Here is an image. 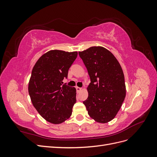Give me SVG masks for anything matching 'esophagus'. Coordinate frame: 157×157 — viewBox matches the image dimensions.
<instances>
[{
	"mask_svg": "<svg viewBox=\"0 0 157 157\" xmlns=\"http://www.w3.org/2000/svg\"><path fill=\"white\" fill-rule=\"evenodd\" d=\"M76 89H77V92H80L82 90V88H80V87H78V86L76 87Z\"/></svg>",
	"mask_w": 157,
	"mask_h": 157,
	"instance_id": "1",
	"label": "esophagus"
}]
</instances>
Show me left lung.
<instances>
[{
	"mask_svg": "<svg viewBox=\"0 0 157 157\" xmlns=\"http://www.w3.org/2000/svg\"><path fill=\"white\" fill-rule=\"evenodd\" d=\"M88 70L91 82L88 97L83 101L89 116L99 123L112 121L126 97L124 75L118 60L102 46L78 52Z\"/></svg>",
	"mask_w": 157,
	"mask_h": 157,
	"instance_id": "1",
	"label": "left lung"
}]
</instances>
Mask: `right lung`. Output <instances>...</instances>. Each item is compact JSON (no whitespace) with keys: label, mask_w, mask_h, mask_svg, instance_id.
<instances>
[{"label":"right lung","mask_w":157,"mask_h":157,"mask_svg":"<svg viewBox=\"0 0 157 157\" xmlns=\"http://www.w3.org/2000/svg\"><path fill=\"white\" fill-rule=\"evenodd\" d=\"M77 52L52 50L38 59L33 68L28 91L33 106L46 121L61 124L71 116L76 88L62 84L77 57Z\"/></svg>","instance_id":"add662e5"}]
</instances>
